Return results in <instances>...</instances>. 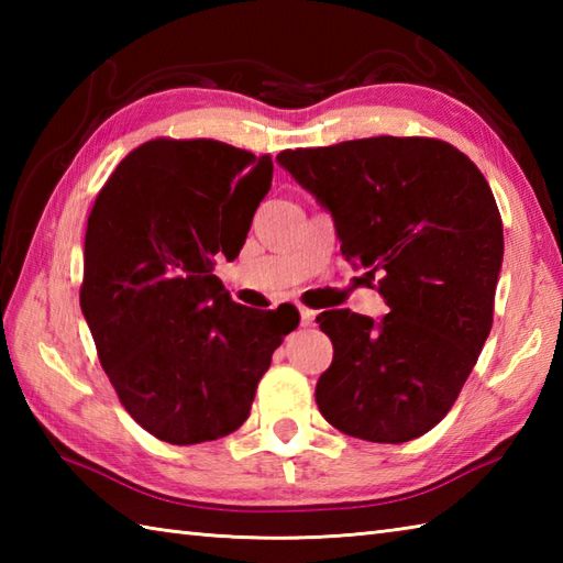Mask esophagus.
<instances>
[{
    "label": "esophagus",
    "instance_id": "esophagus-1",
    "mask_svg": "<svg viewBox=\"0 0 563 563\" xmlns=\"http://www.w3.org/2000/svg\"><path fill=\"white\" fill-rule=\"evenodd\" d=\"M314 317H317L314 309H309V307H300V321H302V327L314 324Z\"/></svg>",
    "mask_w": 563,
    "mask_h": 563
}]
</instances>
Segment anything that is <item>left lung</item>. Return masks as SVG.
Returning <instances> with one entry per match:
<instances>
[{
	"instance_id": "1",
	"label": "left lung",
	"mask_w": 563,
	"mask_h": 563,
	"mask_svg": "<svg viewBox=\"0 0 563 563\" xmlns=\"http://www.w3.org/2000/svg\"><path fill=\"white\" fill-rule=\"evenodd\" d=\"M285 172L327 208L341 254L379 275L389 312L317 317L333 361L317 406L341 433L406 442L460 397L494 324L504 222L484 174L433 137H365L285 150Z\"/></svg>"
}]
</instances>
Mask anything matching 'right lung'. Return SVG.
Segmentation results:
<instances>
[{
  "mask_svg": "<svg viewBox=\"0 0 563 563\" xmlns=\"http://www.w3.org/2000/svg\"><path fill=\"white\" fill-rule=\"evenodd\" d=\"M273 181L271 154L150 140L115 166L84 236L81 314L135 421L172 445L242 426L295 307L236 305L214 256H239Z\"/></svg>",
  "mask_w": 563,
  "mask_h": 563,
  "instance_id": "right-lung-1",
  "label": "right lung"
}]
</instances>
